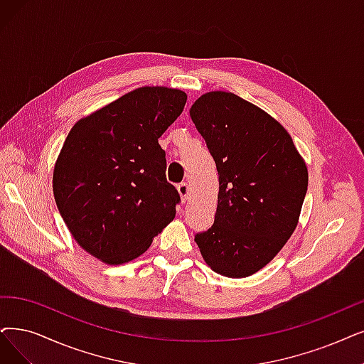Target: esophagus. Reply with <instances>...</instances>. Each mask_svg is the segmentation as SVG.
Returning a JSON list of instances; mask_svg holds the SVG:
<instances>
[{"label": "esophagus", "mask_w": 364, "mask_h": 364, "mask_svg": "<svg viewBox=\"0 0 364 364\" xmlns=\"http://www.w3.org/2000/svg\"><path fill=\"white\" fill-rule=\"evenodd\" d=\"M178 191H179V194H181L182 201H186L188 196H190V186H188V183H186V182H181V183L178 185Z\"/></svg>", "instance_id": "esophagus-1"}]
</instances>
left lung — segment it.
<instances>
[{"mask_svg":"<svg viewBox=\"0 0 364 364\" xmlns=\"http://www.w3.org/2000/svg\"><path fill=\"white\" fill-rule=\"evenodd\" d=\"M190 114L220 176L213 225L196 242L213 272L245 278L263 269L296 230L306 164L278 121L235 94L201 95Z\"/></svg>","mask_w":364,"mask_h":364,"instance_id":"8db88e82","label":"left lung"}]
</instances>
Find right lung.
Here are the masks:
<instances>
[{
    "mask_svg": "<svg viewBox=\"0 0 364 364\" xmlns=\"http://www.w3.org/2000/svg\"><path fill=\"white\" fill-rule=\"evenodd\" d=\"M186 94L144 86L80 119L53 170V196L73 237L91 255L122 264L173 221L181 196L166 179L158 139Z\"/></svg>",
    "mask_w": 364,
    "mask_h": 364,
    "instance_id": "right-lung-1",
    "label": "right lung"
}]
</instances>
